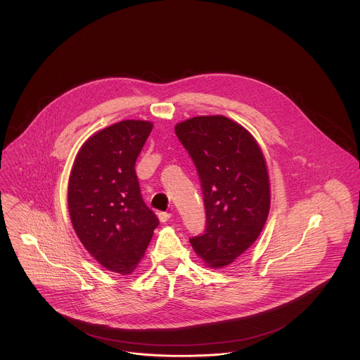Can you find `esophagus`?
<instances>
[{
  "label": "esophagus",
  "mask_w": 360,
  "mask_h": 360,
  "mask_svg": "<svg viewBox=\"0 0 360 360\" xmlns=\"http://www.w3.org/2000/svg\"><path fill=\"white\" fill-rule=\"evenodd\" d=\"M170 213H167V212H159L158 213V219H159V221H162V223H166L169 219H170Z\"/></svg>",
  "instance_id": "obj_1"
}]
</instances>
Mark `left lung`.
I'll list each match as a JSON object with an SVG mask.
<instances>
[{
  "instance_id": "8db88e82",
  "label": "left lung",
  "mask_w": 360,
  "mask_h": 360,
  "mask_svg": "<svg viewBox=\"0 0 360 360\" xmlns=\"http://www.w3.org/2000/svg\"><path fill=\"white\" fill-rule=\"evenodd\" d=\"M174 131L195 163L204 193L205 231L190 243L207 267H224L257 241L267 220L264 156L247 129L221 115L187 119Z\"/></svg>"
}]
</instances>
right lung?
Segmentation results:
<instances>
[{
	"mask_svg": "<svg viewBox=\"0 0 360 360\" xmlns=\"http://www.w3.org/2000/svg\"><path fill=\"white\" fill-rule=\"evenodd\" d=\"M153 123L122 120L93 134L79 150L68 184L72 226L106 270L130 274L159 224L144 204L136 174Z\"/></svg>",
	"mask_w": 360,
	"mask_h": 360,
	"instance_id": "1",
	"label": "right lung"
}]
</instances>
